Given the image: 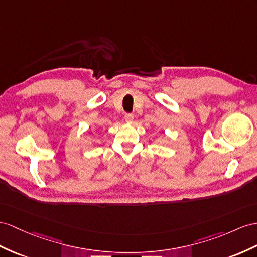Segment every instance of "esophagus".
Returning <instances> with one entry per match:
<instances>
[{
  "mask_svg": "<svg viewBox=\"0 0 257 257\" xmlns=\"http://www.w3.org/2000/svg\"><path fill=\"white\" fill-rule=\"evenodd\" d=\"M124 120L128 123H131L134 121V115L133 114H126L124 115Z\"/></svg>",
  "mask_w": 257,
  "mask_h": 257,
  "instance_id": "34e87169",
  "label": "esophagus"
}]
</instances>
